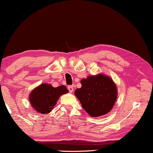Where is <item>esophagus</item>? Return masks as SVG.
I'll return each instance as SVG.
<instances>
[{"label":"esophagus","mask_w":153,"mask_h":153,"mask_svg":"<svg viewBox=\"0 0 153 153\" xmlns=\"http://www.w3.org/2000/svg\"><path fill=\"white\" fill-rule=\"evenodd\" d=\"M68 89L69 92H70L71 93H72V92H73V90H74V89H73V86H72V85L68 86Z\"/></svg>","instance_id":"obj_1"}]
</instances>
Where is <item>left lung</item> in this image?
<instances>
[{
  "instance_id": "left-lung-1",
  "label": "left lung",
  "mask_w": 153,
  "mask_h": 153,
  "mask_svg": "<svg viewBox=\"0 0 153 153\" xmlns=\"http://www.w3.org/2000/svg\"><path fill=\"white\" fill-rule=\"evenodd\" d=\"M82 87L76 89L75 95L90 117H99L111 111L117 99L116 84L108 75H90L80 81Z\"/></svg>"
}]
</instances>
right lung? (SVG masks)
Instances as JSON below:
<instances>
[{"label":"right lung","mask_w":153,"mask_h":153,"mask_svg":"<svg viewBox=\"0 0 153 153\" xmlns=\"http://www.w3.org/2000/svg\"><path fill=\"white\" fill-rule=\"evenodd\" d=\"M68 92V90L65 85L53 88L51 85L43 83L30 92L29 98L32 108L43 114L50 113L60 97Z\"/></svg>","instance_id":"right-lung-1"}]
</instances>
